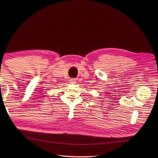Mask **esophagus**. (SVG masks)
Wrapping results in <instances>:
<instances>
[{
    "instance_id": "obj_1",
    "label": "esophagus",
    "mask_w": 158,
    "mask_h": 158,
    "mask_svg": "<svg viewBox=\"0 0 158 158\" xmlns=\"http://www.w3.org/2000/svg\"><path fill=\"white\" fill-rule=\"evenodd\" d=\"M70 84H75L76 80H75L74 78H71V79L70 80Z\"/></svg>"
}]
</instances>
